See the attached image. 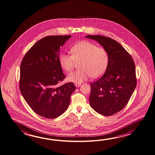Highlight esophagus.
Here are the masks:
<instances>
[{
  "label": "esophagus",
  "instance_id": "1",
  "mask_svg": "<svg viewBox=\"0 0 155 155\" xmlns=\"http://www.w3.org/2000/svg\"><path fill=\"white\" fill-rule=\"evenodd\" d=\"M75 85L78 87H79L81 85V84H75Z\"/></svg>",
  "mask_w": 155,
  "mask_h": 155
}]
</instances>
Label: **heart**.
I'll list each match as a JSON object with an SVG mask.
<instances>
[{
  "mask_svg": "<svg viewBox=\"0 0 155 155\" xmlns=\"http://www.w3.org/2000/svg\"><path fill=\"white\" fill-rule=\"evenodd\" d=\"M71 55L62 53L59 56L61 68L66 73L71 72L76 63H80V70L70 74L67 80L80 84L90 77L96 79L105 72L109 64V54L106 50L89 41H81L71 49Z\"/></svg>",
  "mask_w": 155,
  "mask_h": 155,
  "instance_id": "obj_1",
  "label": "heart"
}]
</instances>
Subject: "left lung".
I'll list each match as a JSON object with an SVG mask.
<instances>
[{
	"mask_svg": "<svg viewBox=\"0 0 155 155\" xmlns=\"http://www.w3.org/2000/svg\"><path fill=\"white\" fill-rule=\"evenodd\" d=\"M97 41L109 54V64L101 78L91 82L90 105L96 112L111 116L124 109L136 86L134 60L122 45L109 37L87 35Z\"/></svg>",
	"mask_w": 155,
	"mask_h": 155,
	"instance_id": "8db88e82",
	"label": "left lung"
}]
</instances>
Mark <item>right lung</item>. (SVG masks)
<instances>
[{"mask_svg":"<svg viewBox=\"0 0 155 155\" xmlns=\"http://www.w3.org/2000/svg\"><path fill=\"white\" fill-rule=\"evenodd\" d=\"M70 37L43 38L27 51L21 63V94L34 112L46 119H55L65 112L76 89L71 82L58 86L65 78L60 65V47Z\"/></svg>","mask_w":155,"mask_h":155,"instance_id":"add662e5","label":"right lung"}]
</instances>
